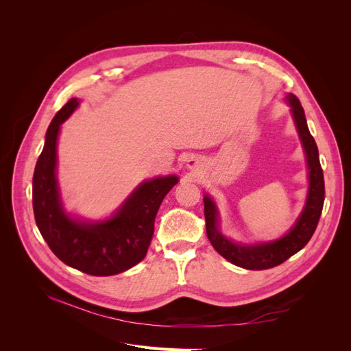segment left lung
Here are the masks:
<instances>
[{"label":"left lung","mask_w":351,"mask_h":351,"mask_svg":"<svg viewBox=\"0 0 351 351\" xmlns=\"http://www.w3.org/2000/svg\"><path fill=\"white\" fill-rule=\"evenodd\" d=\"M287 101L291 105V112L297 125V132H299L304 147L311 180L306 206L289 234H285L280 240L254 244V246H243V244L232 243L231 240L222 236L221 231L218 230V214L214 202L208 196L204 197L206 234L210 244L221 256H224L231 263H234L244 269H269L291 258L294 253L302 250L309 243L322 214L325 200V183L324 171L319 162V154H317V146L313 136L309 132V127H307L304 111L299 98L290 93L287 97Z\"/></svg>","instance_id":"1"}]
</instances>
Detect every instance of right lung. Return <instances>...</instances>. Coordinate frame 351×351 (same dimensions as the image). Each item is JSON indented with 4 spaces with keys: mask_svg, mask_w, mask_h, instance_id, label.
Listing matches in <instances>:
<instances>
[{
    "mask_svg": "<svg viewBox=\"0 0 351 351\" xmlns=\"http://www.w3.org/2000/svg\"><path fill=\"white\" fill-rule=\"evenodd\" d=\"M77 105V99L71 98L47 130L32 189L35 221L42 237L61 262L95 277H110L130 269L146 256L156 212L178 178L168 176L145 182L108 221L83 224L67 217L61 208L56 178L57 137L61 123Z\"/></svg>",
    "mask_w": 351,
    "mask_h": 351,
    "instance_id": "add662e5",
    "label": "right lung"
}]
</instances>
